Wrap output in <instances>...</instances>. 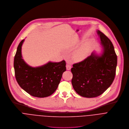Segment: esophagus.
<instances>
[{"instance_id": "obj_1", "label": "esophagus", "mask_w": 129, "mask_h": 129, "mask_svg": "<svg viewBox=\"0 0 129 129\" xmlns=\"http://www.w3.org/2000/svg\"><path fill=\"white\" fill-rule=\"evenodd\" d=\"M66 68H67V70H71V68H72V66H71V65L70 64L68 63V64L66 65Z\"/></svg>"}]
</instances>
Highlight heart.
I'll use <instances>...</instances> for the list:
<instances>
[{"label":"heart","instance_id":"1","mask_svg":"<svg viewBox=\"0 0 129 129\" xmlns=\"http://www.w3.org/2000/svg\"><path fill=\"white\" fill-rule=\"evenodd\" d=\"M88 51V48L84 47L80 50L77 51L74 54L75 58L77 60H81L85 58Z\"/></svg>","mask_w":129,"mask_h":129}]
</instances>
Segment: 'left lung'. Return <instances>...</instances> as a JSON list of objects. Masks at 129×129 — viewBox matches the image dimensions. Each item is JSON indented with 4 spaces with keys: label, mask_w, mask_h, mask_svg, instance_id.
<instances>
[{
    "label": "left lung",
    "mask_w": 129,
    "mask_h": 129,
    "mask_svg": "<svg viewBox=\"0 0 129 129\" xmlns=\"http://www.w3.org/2000/svg\"><path fill=\"white\" fill-rule=\"evenodd\" d=\"M104 52L101 56L92 53L83 60L73 64L72 84L75 91L85 98L104 93L112 83L116 74L117 55L114 46L103 33L98 31Z\"/></svg>",
    "instance_id": "obj_1"
}]
</instances>
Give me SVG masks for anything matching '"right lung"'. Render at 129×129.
Listing matches in <instances>:
<instances>
[{
  "instance_id": "obj_1",
  "label": "right lung",
  "mask_w": 129,
  "mask_h": 129,
  "mask_svg": "<svg viewBox=\"0 0 129 129\" xmlns=\"http://www.w3.org/2000/svg\"><path fill=\"white\" fill-rule=\"evenodd\" d=\"M19 43L14 58V67L16 80L20 86L30 95L44 98L53 94L58 87L63 73L66 71V62H49L38 68H32L22 58Z\"/></svg>"
}]
</instances>
